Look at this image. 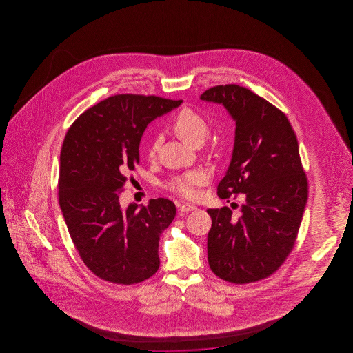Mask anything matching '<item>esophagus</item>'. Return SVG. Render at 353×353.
I'll return each instance as SVG.
<instances>
[{
  "label": "esophagus",
  "mask_w": 353,
  "mask_h": 353,
  "mask_svg": "<svg viewBox=\"0 0 353 353\" xmlns=\"http://www.w3.org/2000/svg\"><path fill=\"white\" fill-rule=\"evenodd\" d=\"M195 210H196V207L193 204H189V203H184V204H180L179 205V212H181V213H188V212Z\"/></svg>",
  "instance_id": "34e87169"
}]
</instances>
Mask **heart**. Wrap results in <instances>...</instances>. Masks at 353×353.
Listing matches in <instances>:
<instances>
[{
	"mask_svg": "<svg viewBox=\"0 0 353 353\" xmlns=\"http://www.w3.org/2000/svg\"><path fill=\"white\" fill-rule=\"evenodd\" d=\"M173 128L179 139L192 146H199L210 134L208 121L190 108H184L176 114ZM158 148L159 140H154L148 152L149 158L152 159L157 155ZM207 180L208 176L202 170H192L173 178L168 183V188L175 194L193 199L198 195V188L204 185Z\"/></svg>",
	"mask_w": 353,
	"mask_h": 353,
	"instance_id": "obj_1",
	"label": "heart"
}]
</instances>
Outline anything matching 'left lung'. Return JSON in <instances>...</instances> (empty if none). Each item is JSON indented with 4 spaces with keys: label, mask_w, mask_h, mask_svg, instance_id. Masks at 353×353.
<instances>
[{
    "label": "left lung",
    "mask_w": 353,
    "mask_h": 353,
    "mask_svg": "<svg viewBox=\"0 0 353 353\" xmlns=\"http://www.w3.org/2000/svg\"><path fill=\"white\" fill-rule=\"evenodd\" d=\"M201 99L223 105L236 122L218 196L246 194L239 218L228 207L207 210L208 263L228 283H255L278 270L298 236L307 199L298 140L285 113L245 87L216 85Z\"/></svg>",
    "instance_id": "1"
}]
</instances>
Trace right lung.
I'll use <instances>...</instances> for the list:
<instances>
[{"label": "right lung", "instance_id": "1", "mask_svg": "<svg viewBox=\"0 0 353 353\" xmlns=\"http://www.w3.org/2000/svg\"><path fill=\"white\" fill-rule=\"evenodd\" d=\"M181 102L112 96L83 112L64 137L60 208L83 263L102 280L131 285L158 271L160 234L173 222L175 204L158 198L140 210L135 203L123 210L120 193L140 161L145 128Z\"/></svg>", "mask_w": 353, "mask_h": 353}]
</instances>
